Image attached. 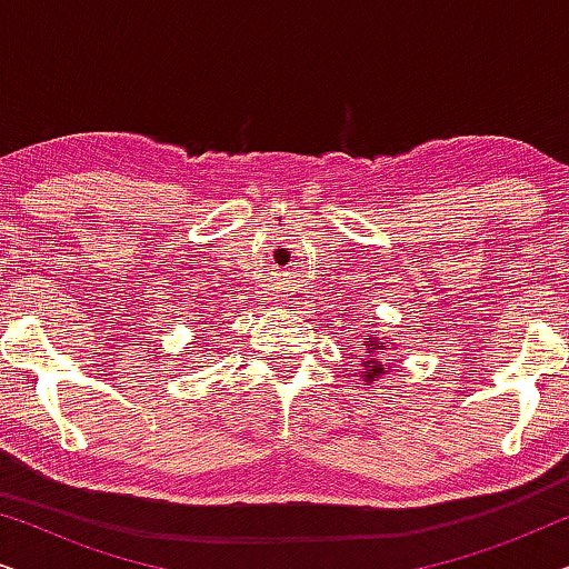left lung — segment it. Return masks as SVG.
I'll use <instances>...</instances> for the list:
<instances>
[{
    "label": "left lung",
    "instance_id": "left-lung-1",
    "mask_svg": "<svg viewBox=\"0 0 569 569\" xmlns=\"http://www.w3.org/2000/svg\"><path fill=\"white\" fill-rule=\"evenodd\" d=\"M368 347H370V352H376V349H378V345H368ZM362 368H368V376H365V380H372L376 376H380V372H386L388 365H378L376 355H370L368 360L362 362Z\"/></svg>",
    "mask_w": 569,
    "mask_h": 569
}]
</instances>
